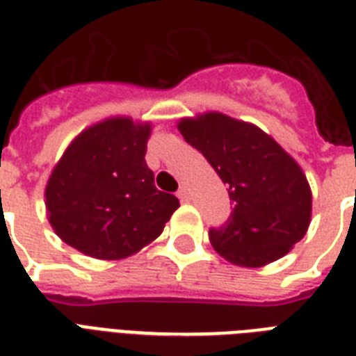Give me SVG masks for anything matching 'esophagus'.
<instances>
[{"label": "esophagus", "instance_id": "1", "mask_svg": "<svg viewBox=\"0 0 356 356\" xmlns=\"http://www.w3.org/2000/svg\"><path fill=\"white\" fill-rule=\"evenodd\" d=\"M178 196H180V198L184 202H187V200H189V198H191V193H189V189H187L186 186H181L180 191H178Z\"/></svg>", "mask_w": 356, "mask_h": 356}]
</instances>
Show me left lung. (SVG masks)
<instances>
[{"label": "left lung", "mask_w": 356, "mask_h": 356, "mask_svg": "<svg viewBox=\"0 0 356 356\" xmlns=\"http://www.w3.org/2000/svg\"><path fill=\"white\" fill-rule=\"evenodd\" d=\"M178 130L227 186L233 211L209 229L213 248L237 266L259 268L286 255L309 229L307 176L274 138L220 112L184 118Z\"/></svg>", "instance_id": "obj_1"}]
</instances>
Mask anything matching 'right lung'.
<instances>
[{"label": "right lung", "instance_id": "1", "mask_svg": "<svg viewBox=\"0 0 356 356\" xmlns=\"http://www.w3.org/2000/svg\"><path fill=\"white\" fill-rule=\"evenodd\" d=\"M150 123L108 118L88 127L65 149L45 186L55 233L84 255L124 259L158 238L180 207L158 191L145 152Z\"/></svg>", "mask_w": 356, "mask_h": 356}]
</instances>
